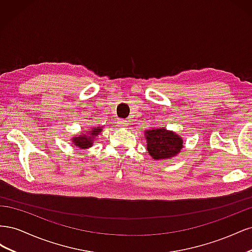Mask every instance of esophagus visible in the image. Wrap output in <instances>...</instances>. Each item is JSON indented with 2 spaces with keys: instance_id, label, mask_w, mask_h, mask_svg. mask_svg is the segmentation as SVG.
Wrapping results in <instances>:
<instances>
[{
  "instance_id": "esophagus-1",
  "label": "esophagus",
  "mask_w": 252,
  "mask_h": 252,
  "mask_svg": "<svg viewBox=\"0 0 252 252\" xmlns=\"http://www.w3.org/2000/svg\"><path fill=\"white\" fill-rule=\"evenodd\" d=\"M118 123L120 124V126H128V122L126 120H119Z\"/></svg>"
}]
</instances>
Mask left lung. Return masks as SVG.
Returning a JSON list of instances; mask_svg holds the SVG:
<instances>
[{"mask_svg":"<svg viewBox=\"0 0 252 252\" xmlns=\"http://www.w3.org/2000/svg\"><path fill=\"white\" fill-rule=\"evenodd\" d=\"M147 150L155 159H165L174 157L183 148V140L178 134L165 128L146 130Z\"/></svg>","mask_w":252,"mask_h":252,"instance_id":"left-lung-1","label":"left lung"}]
</instances>
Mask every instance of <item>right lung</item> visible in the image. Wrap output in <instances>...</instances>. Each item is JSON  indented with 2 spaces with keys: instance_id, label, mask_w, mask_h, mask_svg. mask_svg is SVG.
<instances>
[{
  "instance_id": "right-lung-1",
  "label": "right lung",
  "mask_w": 252,
  "mask_h": 252,
  "mask_svg": "<svg viewBox=\"0 0 252 252\" xmlns=\"http://www.w3.org/2000/svg\"><path fill=\"white\" fill-rule=\"evenodd\" d=\"M101 131V128H95V129H90L89 130V134H83V135H79L73 138V143L74 145H77L80 148H88L91 146L93 144V139L94 138L95 135H97Z\"/></svg>"
}]
</instances>
